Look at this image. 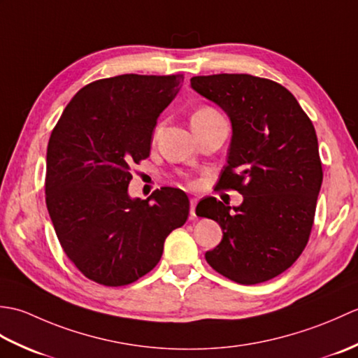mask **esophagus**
Here are the masks:
<instances>
[{
  "mask_svg": "<svg viewBox=\"0 0 358 358\" xmlns=\"http://www.w3.org/2000/svg\"><path fill=\"white\" fill-rule=\"evenodd\" d=\"M195 206H196V196H192L191 199V218L195 217Z\"/></svg>",
  "mask_w": 358,
  "mask_h": 358,
  "instance_id": "34e87169",
  "label": "esophagus"
}]
</instances>
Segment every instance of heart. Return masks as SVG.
<instances>
[{
  "instance_id": "1",
  "label": "heart",
  "mask_w": 358,
  "mask_h": 358,
  "mask_svg": "<svg viewBox=\"0 0 358 358\" xmlns=\"http://www.w3.org/2000/svg\"><path fill=\"white\" fill-rule=\"evenodd\" d=\"M214 115H218V112L214 109V108H201V109H199L196 110L195 113H194V117H192V120L194 118H206V117H214Z\"/></svg>"
}]
</instances>
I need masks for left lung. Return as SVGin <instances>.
<instances>
[{"mask_svg": "<svg viewBox=\"0 0 358 358\" xmlns=\"http://www.w3.org/2000/svg\"><path fill=\"white\" fill-rule=\"evenodd\" d=\"M191 86L231 118L217 186L243 195L238 208L214 196L196 204V215L223 229L204 257L235 283H263L291 268L308 245L323 181L314 124L295 96L268 78L218 73L192 77Z\"/></svg>", "mask_w": 358, "mask_h": 358, "instance_id": "8db88e82", "label": "left lung"}]
</instances>
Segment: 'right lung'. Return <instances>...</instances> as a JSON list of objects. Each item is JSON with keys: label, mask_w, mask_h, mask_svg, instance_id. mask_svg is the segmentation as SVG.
Returning <instances> with one entry per match:
<instances>
[{"label": "right lung", "mask_w": 358, "mask_h": 358, "mask_svg": "<svg viewBox=\"0 0 358 358\" xmlns=\"http://www.w3.org/2000/svg\"><path fill=\"white\" fill-rule=\"evenodd\" d=\"M181 81L136 73L96 80L78 90L50 134L45 204L64 254L95 283L118 287L146 275L167 235L186 223L189 199L180 189L162 187L146 200L127 194Z\"/></svg>", "instance_id": "1"}]
</instances>
